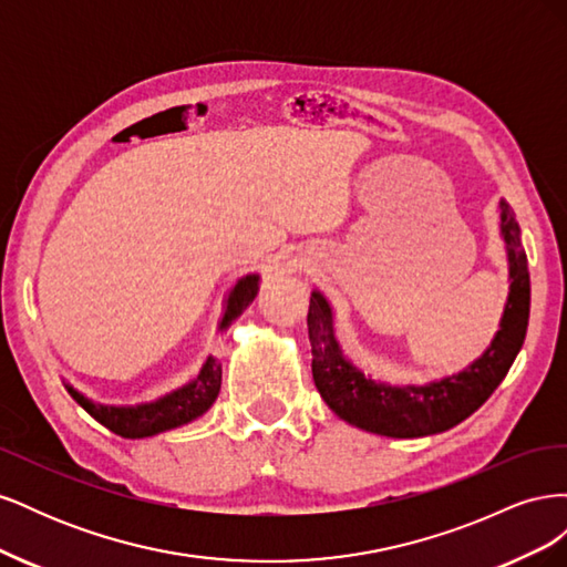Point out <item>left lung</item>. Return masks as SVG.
I'll use <instances>...</instances> for the list:
<instances>
[{"label":"left lung","mask_w":567,"mask_h":567,"mask_svg":"<svg viewBox=\"0 0 567 567\" xmlns=\"http://www.w3.org/2000/svg\"><path fill=\"white\" fill-rule=\"evenodd\" d=\"M502 236L508 250L511 290L502 329L489 350L466 371L431 385H385L369 379L342 354L333 333V312L315 290L307 312L312 342L315 385L331 411L362 431L385 437H423L444 433L487 402L520 352L529 319V271L520 246V227L502 200Z\"/></svg>","instance_id":"1"}]
</instances>
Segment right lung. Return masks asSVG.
<instances>
[{
  "mask_svg": "<svg viewBox=\"0 0 567 567\" xmlns=\"http://www.w3.org/2000/svg\"><path fill=\"white\" fill-rule=\"evenodd\" d=\"M257 281L260 277L257 274H248L241 281H238L229 296V305L225 319H221L219 329H227V326L241 317L246 307L255 300L257 296ZM221 385V364L215 357L205 359V364L196 379L165 394V398L151 402V404H140V406H104V404H94L87 398H82L80 392H75L71 385H68V392L73 394L75 402L87 411L90 416H94L101 425H106L109 431H113L120 437H151L165 431H173V427H179L188 421H194L203 416L205 411L213 406L217 400Z\"/></svg>",
  "mask_w": 567,
  "mask_h": 567,
  "instance_id": "1",
  "label": "right lung"
}]
</instances>
